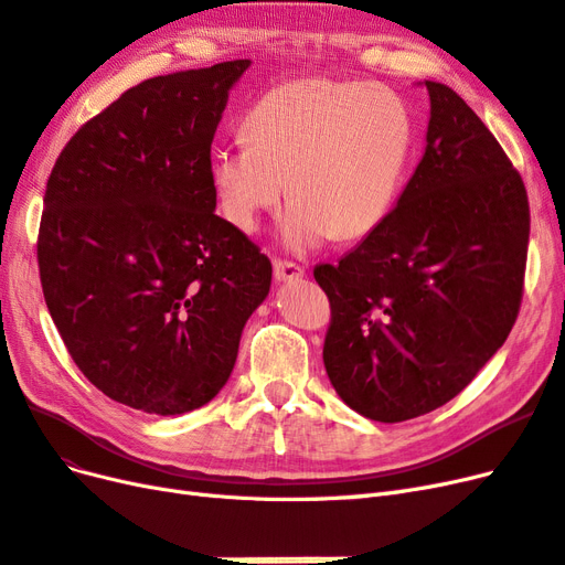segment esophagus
Wrapping results in <instances>:
<instances>
[{
  "mask_svg": "<svg viewBox=\"0 0 565 565\" xmlns=\"http://www.w3.org/2000/svg\"><path fill=\"white\" fill-rule=\"evenodd\" d=\"M305 275V269L298 263L275 258V279L277 281H296Z\"/></svg>",
  "mask_w": 565,
  "mask_h": 565,
  "instance_id": "esophagus-1",
  "label": "esophagus"
}]
</instances>
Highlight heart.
Instances as JSON below:
<instances>
[{
	"instance_id": "b5f03b06",
	"label": "heart",
	"mask_w": 565,
	"mask_h": 565,
	"mask_svg": "<svg viewBox=\"0 0 565 565\" xmlns=\"http://www.w3.org/2000/svg\"><path fill=\"white\" fill-rule=\"evenodd\" d=\"M246 140L213 152L217 206L239 232L286 192L281 239L294 250L361 242L392 213L413 150V115L380 84L309 77L284 82L250 105Z\"/></svg>"
}]
</instances>
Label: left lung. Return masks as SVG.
I'll use <instances>...</instances> for the list:
<instances>
[{
	"label": "left lung",
	"mask_w": 565,
	"mask_h": 565,
	"mask_svg": "<svg viewBox=\"0 0 565 565\" xmlns=\"http://www.w3.org/2000/svg\"><path fill=\"white\" fill-rule=\"evenodd\" d=\"M427 148L396 206L338 265H317L331 302L323 366L338 396L402 423L458 396L512 331L531 209L521 173L477 113L439 82Z\"/></svg>",
	"instance_id": "obj_1"
}]
</instances>
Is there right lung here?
I'll use <instances>...</instances> for the list:
<instances>
[{
	"instance_id": "1",
	"label": "right lung",
	"mask_w": 565,
	"mask_h": 565,
	"mask_svg": "<svg viewBox=\"0 0 565 565\" xmlns=\"http://www.w3.org/2000/svg\"><path fill=\"white\" fill-rule=\"evenodd\" d=\"M250 61L145 79L67 140L38 236L44 300L77 369L180 415L227 382L271 263L215 215L211 142Z\"/></svg>"
}]
</instances>
